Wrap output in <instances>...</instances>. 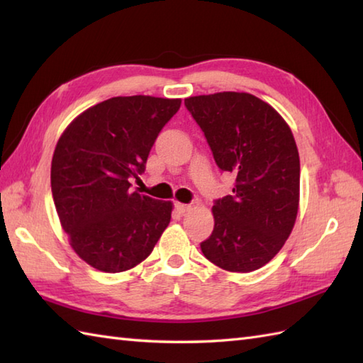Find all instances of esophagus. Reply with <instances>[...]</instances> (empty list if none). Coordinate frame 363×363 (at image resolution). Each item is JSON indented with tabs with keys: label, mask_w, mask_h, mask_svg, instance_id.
I'll list each match as a JSON object with an SVG mask.
<instances>
[{
	"label": "esophagus",
	"mask_w": 363,
	"mask_h": 363,
	"mask_svg": "<svg viewBox=\"0 0 363 363\" xmlns=\"http://www.w3.org/2000/svg\"><path fill=\"white\" fill-rule=\"evenodd\" d=\"M174 209L179 212V213H186V212H189L190 209H191V206L190 204H182V203H176L174 204Z\"/></svg>",
	"instance_id": "obj_1"
}]
</instances>
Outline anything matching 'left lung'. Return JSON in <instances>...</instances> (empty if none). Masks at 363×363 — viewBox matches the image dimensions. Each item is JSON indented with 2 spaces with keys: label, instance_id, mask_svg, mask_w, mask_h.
<instances>
[{
  "label": "left lung",
  "instance_id": "obj_1",
  "mask_svg": "<svg viewBox=\"0 0 363 363\" xmlns=\"http://www.w3.org/2000/svg\"><path fill=\"white\" fill-rule=\"evenodd\" d=\"M184 104L204 133L215 164L235 174L233 194L213 201L215 226L201 251L228 272H254L279 252L295 225V138L272 106L250 94L190 96Z\"/></svg>",
  "mask_w": 363,
  "mask_h": 363
}]
</instances>
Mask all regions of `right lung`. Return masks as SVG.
Segmentation results:
<instances>
[{
  "instance_id": "add662e5",
  "label": "right lung",
  "mask_w": 363,
  "mask_h": 363,
  "mask_svg": "<svg viewBox=\"0 0 363 363\" xmlns=\"http://www.w3.org/2000/svg\"><path fill=\"white\" fill-rule=\"evenodd\" d=\"M181 99L115 96L90 107L60 135L51 162V191L76 254L106 273L150 256L173 206L130 191L154 142Z\"/></svg>"
}]
</instances>
